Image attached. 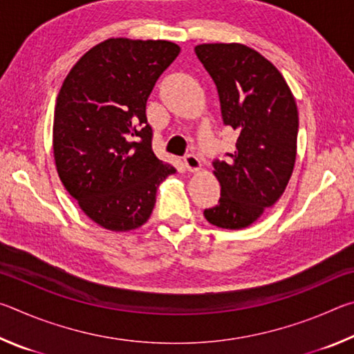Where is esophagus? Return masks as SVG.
Returning <instances> with one entry per match:
<instances>
[{"mask_svg": "<svg viewBox=\"0 0 354 354\" xmlns=\"http://www.w3.org/2000/svg\"><path fill=\"white\" fill-rule=\"evenodd\" d=\"M184 164H185V167H187L189 171H200L201 170V160L196 158L195 154L185 156Z\"/></svg>", "mask_w": 354, "mask_h": 354, "instance_id": "1", "label": "esophagus"}]
</instances>
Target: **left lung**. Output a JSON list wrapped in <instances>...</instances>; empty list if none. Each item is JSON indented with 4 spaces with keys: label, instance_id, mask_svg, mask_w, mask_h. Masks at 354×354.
Listing matches in <instances>:
<instances>
[{
    "label": "left lung",
    "instance_id": "1",
    "mask_svg": "<svg viewBox=\"0 0 354 354\" xmlns=\"http://www.w3.org/2000/svg\"><path fill=\"white\" fill-rule=\"evenodd\" d=\"M217 86L223 123L239 133L236 151L215 159L218 205L205 209L209 223L242 230L284 194L297 159L298 109L283 75L242 44L195 46Z\"/></svg>",
    "mask_w": 354,
    "mask_h": 354
}]
</instances>
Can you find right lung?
I'll use <instances>...</instances> for the list:
<instances>
[{
    "label": "right lung",
    "instance_id": "1",
    "mask_svg": "<svg viewBox=\"0 0 354 354\" xmlns=\"http://www.w3.org/2000/svg\"><path fill=\"white\" fill-rule=\"evenodd\" d=\"M179 51L169 40L107 39L64 80L53 123L56 170L82 212L106 230L147 223L159 184L176 171L153 153L145 111Z\"/></svg>",
    "mask_w": 354,
    "mask_h": 354
}]
</instances>
